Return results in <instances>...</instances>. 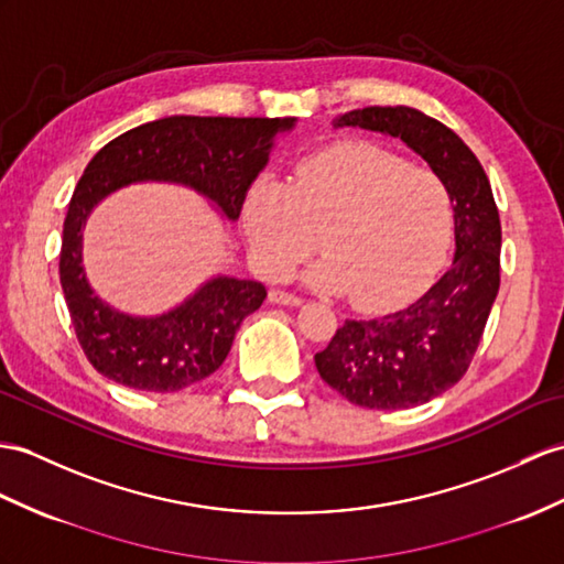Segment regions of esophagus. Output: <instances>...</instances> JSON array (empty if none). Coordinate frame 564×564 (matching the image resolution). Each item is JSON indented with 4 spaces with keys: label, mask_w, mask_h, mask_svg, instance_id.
Here are the masks:
<instances>
[{
    "label": "esophagus",
    "mask_w": 564,
    "mask_h": 564,
    "mask_svg": "<svg viewBox=\"0 0 564 564\" xmlns=\"http://www.w3.org/2000/svg\"><path fill=\"white\" fill-rule=\"evenodd\" d=\"M270 301H272V304H280V306H301V304H304V299L292 294V292H284V290H270Z\"/></svg>",
    "instance_id": "1"
}]
</instances>
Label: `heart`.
Listing matches in <instances>:
<instances>
[{
    "mask_svg": "<svg viewBox=\"0 0 564 564\" xmlns=\"http://www.w3.org/2000/svg\"><path fill=\"white\" fill-rule=\"evenodd\" d=\"M241 225L253 263L282 278L315 251L308 274L356 306L386 308L414 294L441 263L455 227L441 174L376 143H341L306 158L286 188L260 182Z\"/></svg>",
    "mask_w": 564,
    "mask_h": 564,
    "instance_id": "heart-1",
    "label": "heart"
}]
</instances>
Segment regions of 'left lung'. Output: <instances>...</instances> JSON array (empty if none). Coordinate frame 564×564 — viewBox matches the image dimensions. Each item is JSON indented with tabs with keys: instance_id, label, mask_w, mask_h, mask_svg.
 <instances>
[{
	"instance_id": "left-lung-1",
	"label": "left lung",
	"mask_w": 564,
	"mask_h": 564,
	"mask_svg": "<svg viewBox=\"0 0 564 564\" xmlns=\"http://www.w3.org/2000/svg\"><path fill=\"white\" fill-rule=\"evenodd\" d=\"M402 139L443 176L455 210L457 253L414 304L345 321L315 368L351 404L397 411L431 402L464 378L500 290V215L488 176L459 135L414 107H364L335 121Z\"/></svg>"
}]
</instances>
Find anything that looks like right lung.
<instances>
[{"instance_id":"add662e5","label":"right lung","mask_w":564,"mask_h":564,"mask_svg":"<svg viewBox=\"0 0 564 564\" xmlns=\"http://www.w3.org/2000/svg\"><path fill=\"white\" fill-rule=\"evenodd\" d=\"M294 117H164L100 148L76 184L64 219L59 280L78 345L105 378L143 392H178L223 366L265 286L215 278L158 318H131L93 294L80 268V229L93 205L131 182H176L210 198L229 219L265 167L272 139Z\"/></svg>"}]
</instances>
